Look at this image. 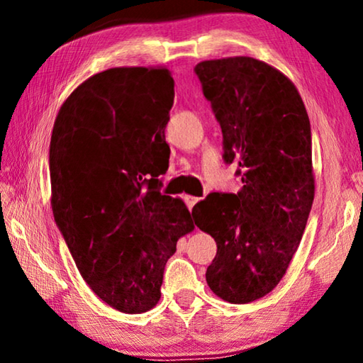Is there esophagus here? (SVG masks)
Returning <instances> with one entry per match:
<instances>
[{
	"instance_id": "1",
	"label": "esophagus",
	"mask_w": 363,
	"mask_h": 363,
	"mask_svg": "<svg viewBox=\"0 0 363 363\" xmlns=\"http://www.w3.org/2000/svg\"><path fill=\"white\" fill-rule=\"evenodd\" d=\"M200 201L199 196H192V195H186V203L189 208H194V205H196Z\"/></svg>"
}]
</instances>
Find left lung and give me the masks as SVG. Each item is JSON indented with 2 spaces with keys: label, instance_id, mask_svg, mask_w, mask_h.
Masks as SVG:
<instances>
[{
  "label": "left lung",
  "instance_id": "obj_1",
  "mask_svg": "<svg viewBox=\"0 0 363 363\" xmlns=\"http://www.w3.org/2000/svg\"><path fill=\"white\" fill-rule=\"evenodd\" d=\"M195 73L243 182L194 206L196 227L218 245L206 284L247 304L279 285L306 229L315 194L309 116L291 79L262 60H203Z\"/></svg>",
  "mask_w": 363,
  "mask_h": 363
}]
</instances>
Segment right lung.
Segmentation results:
<instances>
[{"instance_id":"obj_1","label":"right lung","mask_w":363,"mask_h":363,"mask_svg":"<svg viewBox=\"0 0 363 363\" xmlns=\"http://www.w3.org/2000/svg\"><path fill=\"white\" fill-rule=\"evenodd\" d=\"M173 101L167 67H115L79 84L54 121V219L83 280L125 314L157 306L167 261L195 227L181 199L160 192Z\"/></svg>"}]
</instances>
